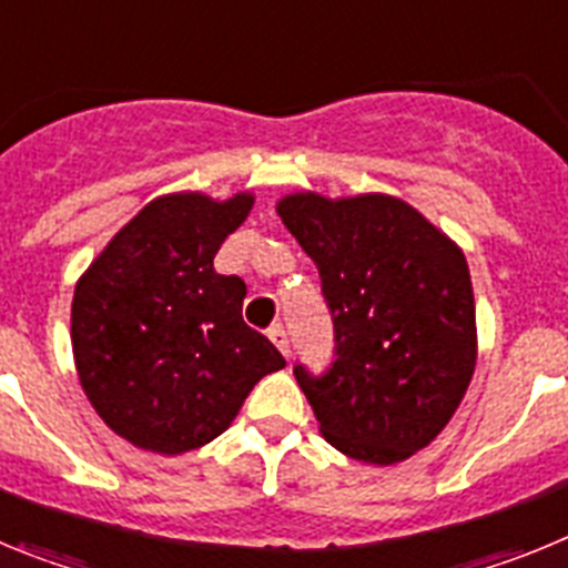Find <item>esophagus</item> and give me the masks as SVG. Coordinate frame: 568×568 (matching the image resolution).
I'll return each mask as SVG.
<instances>
[{
  "label": "esophagus",
  "mask_w": 568,
  "mask_h": 568,
  "mask_svg": "<svg viewBox=\"0 0 568 568\" xmlns=\"http://www.w3.org/2000/svg\"><path fill=\"white\" fill-rule=\"evenodd\" d=\"M270 341H273V344L278 346L284 358H290V335H287V329L281 327V324L270 327Z\"/></svg>",
  "instance_id": "esophagus-1"
}]
</instances>
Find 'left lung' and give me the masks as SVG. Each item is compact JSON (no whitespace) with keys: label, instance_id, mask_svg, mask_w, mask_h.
Here are the masks:
<instances>
[{"label":"left lung","instance_id":"8db88e82","mask_svg":"<svg viewBox=\"0 0 568 568\" xmlns=\"http://www.w3.org/2000/svg\"><path fill=\"white\" fill-rule=\"evenodd\" d=\"M278 215L315 261L333 315V364L293 366L321 435L364 464L409 458L449 424L475 373L464 253L393 195L295 193Z\"/></svg>","mask_w":568,"mask_h":568}]
</instances>
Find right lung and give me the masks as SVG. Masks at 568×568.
I'll use <instances>...</instances> for the list:
<instances>
[{
    "label": "right lung",
    "instance_id": "right-lung-1",
    "mask_svg": "<svg viewBox=\"0 0 568 568\" xmlns=\"http://www.w3.org/2000/svg\"><path fill=\"white\" fill-rule=\"evenodd\" d=\"M253 195L150 202L79 278L70 338L99 418L139 449L182 455L210 444L264 375L287 364L244 324L247 284L213 258Z\"/></svg>",
    "mask_w": 568,
    "mask_h": 568
}]
</instances>
